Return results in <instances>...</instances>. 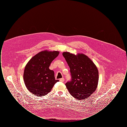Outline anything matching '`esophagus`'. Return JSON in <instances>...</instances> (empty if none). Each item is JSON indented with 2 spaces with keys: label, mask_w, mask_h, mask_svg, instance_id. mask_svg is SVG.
<instances>
[{
  "label": "esophagus",
  "mask_w": 127,
  "mask_h": 127,
  "mask_svg": "<svg viewBox=\"0 0 127 127\" xmlns=\"http://www.w3.org/2000/svg\"><path fill=\"white\" fill-rule=\"evenodd\" d=\"M60 81H61V82H64V80H65V79H64V78H61V79H60Z\"/></svg>",
  "instance_id": "obj_1"
}]
</instances>
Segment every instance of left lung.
I'll list each match as a JSON object with an SVG mask.
<instances>
[{
  "label": "left lung",
  "mask_w": 127,
  "mask_h": 127,
  "mask_svg": "<svg viewBox=\"0 0 127 127\" xmlns=\"http://www.w3.org/2000/svg\"><path fill=\"white\" fill-rule=\"evenodd\" d=\"M70 68L71 80L66 86L73 97L79 100L90 97L97 89L98 72L91 59L83 54L77 55L68 52L63 53Z\"/></svg>",
  "instance_id": "8db88e82"
}]
</instances>
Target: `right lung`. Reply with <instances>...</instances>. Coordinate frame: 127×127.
Wrapping results in <instances>:
<instances>
[{"label": "right lung", "mask_w": 127, "mask_h": 127, "mask_svg": "<svg viewBox=\"0 0 127 127\" xmlns=\"http://www.w3.org/2000/svg\"><path fill=\"white\" fill-rule=\"evenodd\" d=\"M59 54L57 51H42L33 57L25 67L23 79L27 89L35 95L45 96L59 80L53 70L49 68L52 61Z\"/></svg>", "instance_id": "1"}]
</instances>
